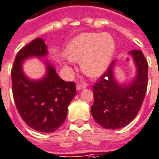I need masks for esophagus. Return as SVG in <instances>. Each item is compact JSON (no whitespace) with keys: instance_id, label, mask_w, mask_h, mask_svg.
<instances>
[{"instance_id":"34e87169","label":"esophagus","mask_w":159,"mask_h":159,"mask_svg":"<svg viewBox=\"0 0 159 159\" xmlns=\"http://www.w3.org/2000/svg\"><path fill=\"white\" fill-rule=\"evenodd\" d=\"M86 86H87V84H84V83H83V84H78L76 85V89H77V90H81V89H83L85 88Z\"/></svg>"}]
</instances>
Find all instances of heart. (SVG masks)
<instances>
[{
	"instance_id": "b5f03b06",
	"label": "heart",
	"mask_w": 159,
	"mask_h": 159,
	"mask_svg": "<svg viewBox=\"0 0 159 159\" xmlns=\"http://www.w3.org/2000/svg\"><path fill=\"white\" fill-rule=\"evenodd\" d=\"M116 48L111 34L84 33L73 39L66 48L72 61L81 60V69L89 76L97 77L107 70Z\"/></svg>"
}]
</instances>
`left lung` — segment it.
<instances>
[{
    "instance_id": "obj_1",
    "label": "left lung",
    "mask_w": 159,
    "mask_h": 159,
    "mask_svg": "<svg viewBox=\"0 0 159 159\" xmlns=\"http://www.w3.org/2000/svg\"><path fill=\"white\" fill-rule=\"evenodd\" d=\"M137 75L128 85L119 84L114 76L113 61L103 75L93 85L94 120L109 129H120L129 125L142 106L148 84V62L140 50H130Z\"/></svg>"
}]
</instances>
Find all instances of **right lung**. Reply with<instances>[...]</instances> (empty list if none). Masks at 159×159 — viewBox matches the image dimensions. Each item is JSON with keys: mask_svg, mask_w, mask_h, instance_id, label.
<instances>
[{"mask_svg": "<svg viewBox=\"0 0 159 159\" xmlns=\"http://www.w3.org/2000/svg\"><path fill=\"white\" fill-rule=\"evenodd\" d=\"M47 54L43 39H34L17 53L11 79L13 97L21 118L34 130L50 133L64 123L68 106L76 90L75 83L63 81L48 61H45L46 75L42 79L31 80L25 75L23 61L30 57H46Z\"/></svg>", "mask_w": 159, "mask_h": 159, "instance_id": "1", "label": "right lung"}]
</instances>
